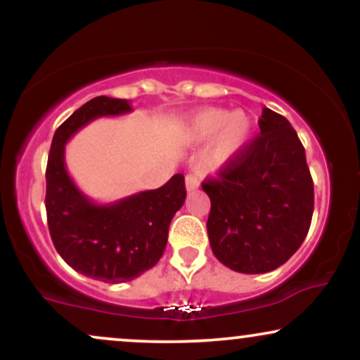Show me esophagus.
Segmentation results:
<instances>
[{"label": "esophagus", "mask_w": 360, "mask_h": 360, "mask_svg": "<svg viewBox=\"0 0 360 360\" xmlns=\"http://www.w3.org/2000/svg\"><path fill=\"white\" fill-rule=\"evenodd\" d=\"M198 188H200V179H198V176H194V174L186 176V191L191 193Z\"/></svg>", "instance_id": "34e87169"}]
</instances>
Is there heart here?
Returning a JSON list of instances; mask_svg holds the SVG:
<instances>
[{
  "label": "heart",
  "instance_id": "heart-1",
  "mask_svg": "<svg viewBox=\"0 0 360 360\" xmlns=\"http://www.w3.org/2000/svg\"><path fill=\"white\" fill-rule=\"evenodd\" d=\"M188 135L198 143L210 140L203 152V167L220 171L249 147L254 137V120L243 110L206 106L189 117Z\"/></svg>",
  "mask_w": 360,
  "mask_h": 360
}]
</instances>
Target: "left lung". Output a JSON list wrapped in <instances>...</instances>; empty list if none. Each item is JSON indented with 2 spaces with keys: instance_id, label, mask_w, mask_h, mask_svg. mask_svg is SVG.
<instances>
[{
  "instance_id": "8db88e82",
  "label": "left lung",
  "mask_w": 360,
  "mask_h": 360,
  "mask_svg": "<svg viewBox=\"0 0 360 360\" xmlns=\"http://www.w3.org/2000/svg\"><path fill=\"white\" fill-rule=\"evenodd\" d=\"M260 135L240 157L206 179L208 229L214 257L242 274H264L300 249L311 223L313 181L298 134L264 108Z\"/></svg>"
}]
</instances>
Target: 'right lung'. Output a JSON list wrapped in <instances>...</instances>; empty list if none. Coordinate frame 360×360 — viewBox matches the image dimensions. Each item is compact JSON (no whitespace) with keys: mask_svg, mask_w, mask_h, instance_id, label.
Returning a JSON list of instances; mask_svg holds the SVG:
<instances>
[{"mask_svg":"<svg viewBox=\"0 0 360 360\" xmlns=\"http://www.w3.org/2000/svg\"><path fill=\"white\" fill-rule=\"evenodd\" d=\"M128 100L96 96L57 128L49 154V230L60 257L74 271L103 283H127L152 269L162 257L172 217L184 205V176L113 203H94L65 169V143L76 131L101 117L130 113Z\"/></svg>","mask_w":360,"mask_h":360,"instance_id":"right-lung-1","label":"right lung"}]
</instances>
